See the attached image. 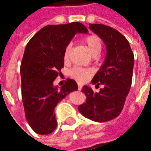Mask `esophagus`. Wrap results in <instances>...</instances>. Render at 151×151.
Wrapping results in <instances>:
<instances>
[{"label":"esophagus","instance_id":"1","mask_svg":"<svg viewBox=\"0 0 151 151\" xmlns=\"http://www.w3.org/2000/svg\"><path fill=\"white\" fill-rule=\"evenodd\" d=\"M78 87L79 91H81V90H82V86L81 85L80 83H78Z\"/></svg>","mask_w":151,"mask_h":151}]
</instances>
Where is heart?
I'll use <instances>...</instances> for the list:
<instances>
[{"mask_svg":"<svg viewBox=\"0 0 151 151\" xmlns=\"http://www.w3.org/2000/svg\"><path fill=\"white\" fill-rule=\"evenodd\" d=\"M84 41H85L87 47H88L90 52L91 53L92 55L100 52V50L102 48V42L100 38L99 37L98 35H89L84 39ZM70 47H71V44H69L65 48L64 55H63V57H64L65 60H67L69 59ZM92 73H93V70L91 69L83 68V67H78V66L72 68L69 71V74L73 78L78 80L80 82L87 81L90 78V77L92 75Z\"/></svg>","mask_w":151,"mask_h":151,"instance_id":"b5f03b06","label":"heart"}]
</instances>
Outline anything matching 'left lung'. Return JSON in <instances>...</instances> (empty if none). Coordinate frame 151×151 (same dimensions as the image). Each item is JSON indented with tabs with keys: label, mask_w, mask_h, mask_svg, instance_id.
<instances>
[{
	"label": "left lung",
	"mask_w": 151,
	"mask_h": 151,
	"mask_svg": "<svg viewBox=\"0 0 151 151\" xmlns=\"http://www.w3.org/2000/svg\"><path fill=\"white\" fill-rule=\"evenodd\" d=\"M89 27L106 45L104 63L91 81L95 86L104 85V88L96 93L84 86L82 91L86 100L78 108L90 120L105 122L118 116L123 109L132 84L134 56L129 41L118 31L104 24Z\"/></svg>",
	"instance_id": "8db88e82"
}]
</instances>
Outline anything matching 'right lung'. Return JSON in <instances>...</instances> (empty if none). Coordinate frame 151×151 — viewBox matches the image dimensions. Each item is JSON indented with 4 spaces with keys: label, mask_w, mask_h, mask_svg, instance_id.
<instances>
[{
    "label": "right lung",
    "mask_w": 151,
    "mask_h": 151,
    "mask_svg": "<svg viewBox=\"0 0 151 151\" xmlns=\"http://www.w3.org/2000/svg\"><path fill=\"white\" fill-rule=\"evenodd\" d=\"M80 22L48 25L27 44L22 60V99L29 125L38 134L52 133L57 126L54 109L70 92L78 90L74 80L67 78L60 87L54 80L64 67V51L77 33H87Z\"/></svg>",
    "instance_id": "obj_1"
}]
</instances>
